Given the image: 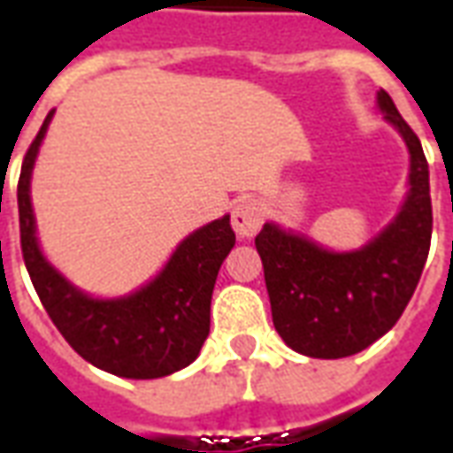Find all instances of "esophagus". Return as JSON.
I'll list each match as a JSON object with an SVG mask.
<instances>
[{
    "instance_id": "1",
    "label": "esophagus",
    "mask_w": 453,
    "mask_h": 453,
    "mask_svg": "<svg viewBox=\"0 0 453 453\" xmlns=\"http://www.w3.org/2000/svg\"><path fill=\"white\" fill-rule=\"evenodd\" d=\"M265 223V206L257 198H240L233 206V227L240 237L257 235Z\"/></svg>"
}]
</instances>
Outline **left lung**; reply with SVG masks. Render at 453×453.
I'll list each match as a JSON object with an SVG mask.
<instances>
[{
    "label": "left lung",
    "instance_id": "left-lung-1",
    "mask_svg": "<svg viewBox=\"0 0 453 453\" xmlns=\"http://www.w3.org/2000/svg\"><path fill=\"white\" fill-rule=\"evenodd\" d=\"M376 106L410 155L408 194L388 226L357 250L342 252L279 223H265L255 237L276 333L313 359L351 357L388 333L415 294L429 255L427 159L383 89Z\"/></svg>",
    "mask_w": 453,
    "mask_h": 453
}]
</instances>
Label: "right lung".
<instances>
[{"mask_svg": "<svg viewBox=\"0 0 453 453\" xmlns=\"http://www.w3.org/2000/svg\"><path fill=\"white\" fill-rule=\"evenodd\" d=\"M53 116H45L19 177L21 252L35 294L70 347L96 369L123 379H162L181 371L196 359L211 330L218 269L235 247L230 216L188 233L135 291L113 298L87 294L43 255L35 233L31 179Z\"/></svg>", "mask_w": 453, "mask_h": 453, "instance_id": "right-lung-1", "label": "right lung"}]
</instances>
